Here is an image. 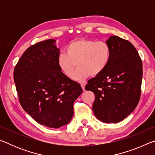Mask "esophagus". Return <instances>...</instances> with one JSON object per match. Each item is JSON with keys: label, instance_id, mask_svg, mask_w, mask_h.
Listing matches in <instances>:
<instances>
[{"label": "esophagus", "instance_id": "34e87169", "mask_svg": "<svg viewBox=\"0 0 155 155\" xmlns=\"http://www.w3.org/2000/svg\"><path fill=\"white\" fill-rule=\"evenodd\" d=\"M81 87H82V89H83V91H85V83H81Z\"/></svg>", "mask_w": 155, "mask_h": 155}]
</instances>
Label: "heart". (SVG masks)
I'll return each instance as SVG.
<instances>
[{"mask_svg":"<svg viewBox=\"0 0 155 155\" xmlns=\"http://www.w3.org/2000/svg\"><path fill=\"white\" fill-rule=\"evenodd\" d=\"M66 52L58 56L59 67L65 76L71 77L77 65L78 69L72 78L79 82H83L91 75L95 77L101 74L111 58L108 44L87 39L71 41L67 46Z\"/></svg>","mask_w":155,"mask_h":155,"instance_id":"b5f03b06","label":"heart"}]
</instances>
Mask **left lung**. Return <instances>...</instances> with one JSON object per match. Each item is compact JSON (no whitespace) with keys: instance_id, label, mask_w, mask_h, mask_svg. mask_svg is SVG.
I'll return each mask as SVG.
<instances>
[{"instance_id":"8db88e82","label":"left lung","mask_w":155,"mask_h":155,"mask_svg":"<svg viewBox=\"0 0 155 155\" xmlns=\"http://www.w3.org/2000/svg\"><path fill=\"white\" fill-rule=\"evenodd\" d=\"M111 58L105 70L88 81L86 90L95 95L92 109L101 122L117 123L135 109L141 94L142 62L134 46L120 37L106 41Z\"/></svg>"}]
</instances>
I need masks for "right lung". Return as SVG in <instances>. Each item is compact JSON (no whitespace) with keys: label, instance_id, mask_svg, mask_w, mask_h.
<instances>
[{"label":"right lung","instance_id":"right-lung-1","mask_svg":"<svg viewBox=\"0 0 155 155\" xmlns=\"http://www.w3.org/2000/svg\"><path fill=\"white\" fill-rule=\"evenodd\" d=\"M55 42L49 39L26 50L15 65L14 79L23 109L39 124L57 128L70 122L73 104L83 90L59 68Z\"/></svg>","mask_w":155,"mask_h":155}]
</instances>
